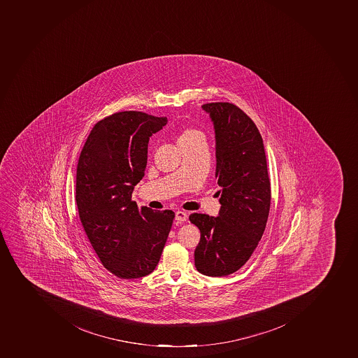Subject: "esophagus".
<instances>
[{"instance_id": "obj_1", "label": "esophagus", "mask_w": 358, "mask_h": 358, "mask_svg": "<svg viewBox=\"0 0 358 358\" xmlns=\"http://www.w3.org/2000/svg\"><path fill=\"white\" fill-rule=\"evenodd\" d=\"M176 220L178 222H185L187 220V213H185L182 210H177L176 212Z\"/></svg>"}]
</instances>
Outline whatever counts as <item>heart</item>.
I'll use <instances>...</instances> for the list:
<instances>
[{"instance_id":"obj_1","label":"heart","mask_w":358,"mask_h":358,"mask_svg":"<svg viewBox=\"0 0 358 358\" xmlns=\"http://www.w3.org/2000/svg\"><path fill=\"white\" fill-rule=\"evenodd\" d=\"M196 136H201V132H199V130L188 128V129L183 130L180 135H179V137H178V143H179V141H189V139L194 138Z\"/></svg>"}]
</instances>
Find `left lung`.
I'll use <instances>...</instances> for the list:
<instances>
[{
  "instance_id": "1",
  "label": "left lung",
  "mask_w": 358,
  "mask_h": 358,
  "mask_svg": "<svg viewBox=\"0 0 358 358\" xmlns=\"http://www.w3.org/2000/svg\"><path fill=\"white\" fill-rule=\"evenodd\" d=\"M215 134V177L221 189L217 217L190 214L201 241L195 266L208 277H224L243 266L264 234L271 187L264 144L257 127L230 103L201 106Z\"/></svg>"
}]
</instances>
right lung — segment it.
<instances>
[{
	"label": "right lung",
	"mask_w": 358,
	"mask_h": 358,
	"mask_svg": "<svg viewBox=\"0 0 358 358\" xmlns=\"http://www.w3.org/2000/svg\"><path fill=\"white\" fill-rule=\"evenodd\" d=\"M166 117L124 111L99 121L81 150L76 176L79 217L104 268L121 279L152 273L175 213L138 208L131 201L145 176L150 136Z\"/></svg>",
	"instance_id": "add662e5"
}]
</instances>
